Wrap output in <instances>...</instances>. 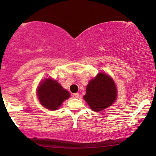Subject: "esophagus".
Masks as SVG:
<instances>
[{
  "label": "esophagus",
  "instance_id": "1",
  "mask_svg": "<svg viewBox=\"0 0 156 156\" xmlns=\"http://www.w3.org/2000/svg\"><path fill=\"white\" fill-rule=\"evenodd\" d=\"M73 97H74V98H79L80 95H79L78 93H75V94H73Z\"/></svg>",
  "mask_w": 156,
  "mask_h": 156
}]
</instances>
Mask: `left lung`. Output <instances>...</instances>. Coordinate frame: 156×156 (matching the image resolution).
Here are the masks:
<instances>
[{"label":"left lung","mask_w":156,"mask_h":156,"mask_svg":"<svg viewBox=\"0 0 156 156\" xmlns=\"http://www.w3.org/2000/svg\"><path fill=\"white\" fill-rule=\"evenodd\" d=\"M117 88L113 78L106 73H99L90 80L83 96L93 111H101L112 105L118 95Z\"/></svg>","instance_id":"8db88e82"}]
</instances>
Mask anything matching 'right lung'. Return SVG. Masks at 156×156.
Here are the masks:
<instances>
[{"mask_svg":"<svg viewBox=\"0 0 156 156\" xmlns=\"http://www.w3.org/2000/svg\"><path fill=\"white\" fill-rule=\"evenodd\" d=\"M38 101L49 110H57L63 101L70 97V94L56 80L45 78L40 83L37 89Z\"/></svg>","mask_w":156,"mask_h":156,"instance_id":"1","label":"right lung"}]
</instances>
